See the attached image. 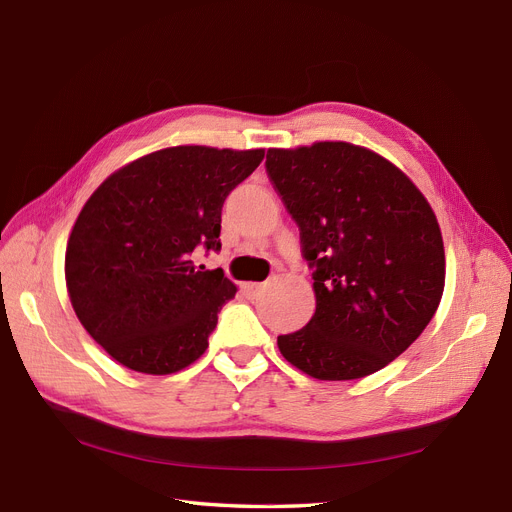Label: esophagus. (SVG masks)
Listing matches in <instances>:
<instances>
[{"instance_id": "obj_1", "label": "esophagus", "mask_w": 512, "mask_h": 512, "mask_svg": "<svg viewBox=\"0 0 512 512\" xmlns=\"http://www.w3.org/2000/svg\"><path fill=\"white\" fill-rule=\"evenodd\" d=\"M242 289L246 295H249V298H257L263 289V283H242Z\"/></svg>"}]
</instances>
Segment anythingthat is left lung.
<instances>
[{
    "label": "left lung",
    "instance_id": "1",
    "mask_svg": "<svg viewBox=\"0 0 512 512\" xmlns=\"http://www.w3.org/2000/svg\"><path fill=\"white\" fill-rule=\"evenodd\" d=\"M266 168L300 227L317 298L278 351L319 381L385 368L421 336L444 291L430 202L389 159L351 142L268 148Z\"/></svg>",
    "mask_w": 512,
    "mask_h": 512
}]
</instances>
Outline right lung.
<instances>
[{"label":"right lung","mask_w":512,"mask_h":512,"mask_svg":"<svg viewBox=\"0 0 512 512\" xmlns=\"http://www.w3.org/2000/svg\"><path fill=\"white\" fill-rule=\"evenodd\" d=\"M263 155L161 148L112 172L82 206L65 249V287L82 327L121 366L163 376L204 355L238 289L193 257L221 249L225 197Z\"/></svg>","instance_id":"obj_1"}]
</instances>
